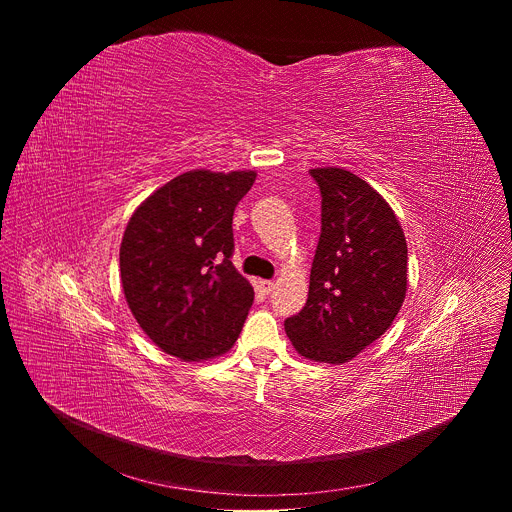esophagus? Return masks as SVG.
Masks as SVG:
<instances>
[{"label": "esophagus", "instance_id": "esophagus-1", "mask_svg": "<svg viewBox=\"0 0 512 512\" xmlns=\"http://www.w3.org/2000/svg\"><path fill=\"white\" fill-rule=\"evenodd\" d=\"M273 287H275L273 281H269V279H259V289L263 291V294H271Z\"/></svg>", "mask_w": 512, "mask_h": 512}]
</instances>
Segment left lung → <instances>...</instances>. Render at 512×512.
I'll return each mask as SVG.
<instances>
[{"label":"left lung","instance_id":"obj_1","mask_svg":"<svg viewBox=\"0 0 512 512\" xmlns=\"http://www.w3.org/2000/svg\"><path fill=\"white\" fill-rule=\"evenodd\" d=\"M322 196L308 302L285 320L294 348L340 364L381 338L407 291V243L387 200L342 168L310 170Z\"/></svg>","mask_w":512,"mask_h":512}]
</instances>
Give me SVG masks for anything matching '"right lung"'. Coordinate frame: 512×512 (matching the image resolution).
Instances as JSON below:
<instances>
[{
	"instance_id": "add662e5",
	"label": "right lung",
	"mask_w": 512,
	"mask_h": 512,
	"mask_svg": "<svg viewBox=\"0 0 512 512\" xmlns=\"http://www.w3.org/2000/svg\"><path fill=\"white\" fill-rule=\"evenodd\" d=\"M255 176L192 170L129 218L119 249L123 294L141 330L172 356H221L243 330L255 291L231 261L233 214Z\"/></svg>"
}]
</instances>
